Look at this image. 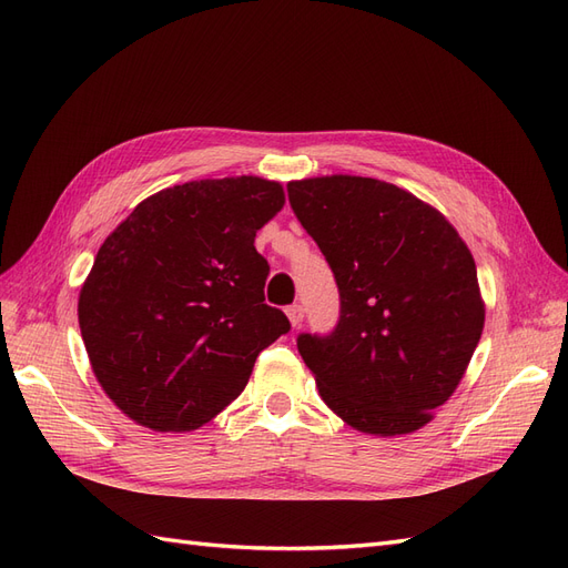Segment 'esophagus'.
<instances>
[{"label":"esophagus","instance_id":"34e87169","mask_svg":"<svg viewBox=\"0 0 568 568\" xmlns=\"http://www.w3.org/2000/svg\"><path fill=\"white\" fill-rule=\"evenodd\" d=\"M303 305H288L286 307V317H288V322H291V326H294V329H296V326H301L303 324Z\"/></svg>","mask_w":568,"mask_h":568}]
</instances>
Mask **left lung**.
Returning <instances> with one entry per match:
<instances>
[{"mask_svg":"<svg viewBox=\"0 0 568 568\" xmlns=\"http://www.w3.org/2000/svg\"><path fill=\"white\" fill-rule=\"evenodd\" d=\"M286 189L341 294L336 329L298 336L322 400L363 434L417 432L455 393L484 332L471 251L395 184L326 175Z\"/></svg>","mask_w":568,"mask_h":568,"instance_id":"1","label":"left lung"}]
</instances>
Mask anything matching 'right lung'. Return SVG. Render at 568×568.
<instances>
[{"label":"right lung","instance_id":"obj_1","mask_svg":"<svg viewBox=\"0 0 568 568\" xmlns=\"http://www.w3.org/2000/svg\"><path fill=\"white\" fill-rule=\"evenodd\" d=\"M284 209L280 182L196 180L144 199L101 244L78 322L101 388L153 432H194L248 384L291 329L265 303L255 232Z\"/></svg>","mask_w":568,"mask_h":568}]
</instances>
